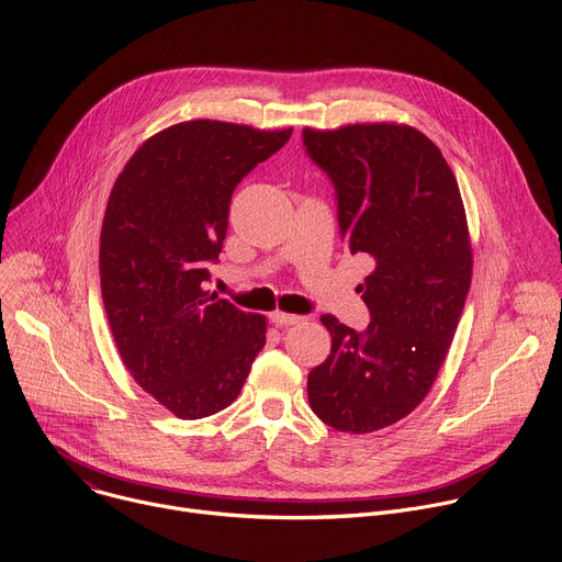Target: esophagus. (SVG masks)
Listing matches in <instances>:
<instances>
[{
  "instance_id": "esophagus-1",
  "label": "esophagus",
  "mask_w": 562,
  "mask_h": 562,
  "mask_svg": "<svg viewBox=\"0 0 562 562\" xmlns=\"http://www.w3.org/2000/svg\"><path fill=\"white\" fill-rule=\"evenodd\" d=\"M271 319L278 327H291V325H300L304 317L293 315V313H284V311H276V313H271Z\"/></svg>"
}]
</instances>
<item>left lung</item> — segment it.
<instances>
[{
	"label": "left lung",
	"instance_id": "obj_1",
	"mask_svg": "<svg viewBox=\"0 0 562 562\" xmlns=\"http://www.w3.org/2000/svg\"><path fill=\"white\" fill-rule=\"evenodd\" d=\"M338 198L351 254L369 256L364 331L323 315L329 358L311 369L308 405L325 425L371 434L409 416L429 393L471 284V239L453 171L418 128L395 122L304 128Z\"/></svg>",
	"mask_w": 562,
	"mask_h": 562
}]
</instances>
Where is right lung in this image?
Listing matches in <instances>:
<instances>
[{"mask_svg": "<svg viewBox=\"0 0 562 562\" xmlns=\"http://www.w3.org/2000/svg\"><path fill=\"white\" fill-rule=\"evenodd\" d=\"M293 128L191 120L148 137L109 195L100 282L133 380L182 420L226 409L267 342V317L204 289L235 187Z\"/></svg>", "mask_w": 562, "mask_h": 562, "instance_id": "add662e5", "label": "right lung"}]
</instances>
